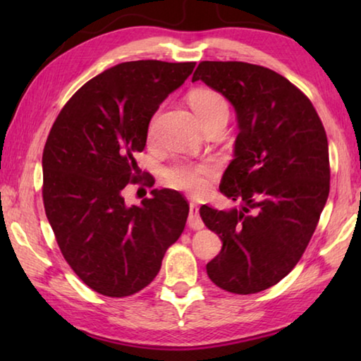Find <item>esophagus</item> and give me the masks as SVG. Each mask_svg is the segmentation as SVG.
I'll return each mask as SVG.
<instances>
[{"mask_svg": "<svg viewBox=\"0 0 361 361\" xmlns=\"http://www.w3.org/2000/svg\"><path fill=\"white\" fill-rule=\"evenodd\" d=\"M188 223H189V228L192 229H202L204 228V221L200 219L199 215V205L191 200V204H189V218H188Z\"/></svg>", "mask_w": 361, "mask_h": 361, "instance_id": "1", "label": "esophagus"}]
</instances>
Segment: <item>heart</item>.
<instances>
[{"mask_svg": "<svg viewBox=\"0 0 361 361\" xmlns=\"http://www.w3.org/2000/svg\"><path fill=\"white\" fill-rule=\"evenodd\" d=\"M194 114L197 116L200 124L216 116H228L229 106L221 94L210 89H195L188 97ZM156 129V118L151 121L148 133L152 135ZM213 173V166L210 164H192V162H176L164 169L162 178L166 185L181 191L192 194L204 192L209 186V178Z\"/></svg>", "mask_w": 361, "mask_h": 361, "instance_id": "b5f03b06", "label": "heart"}]
</instances>
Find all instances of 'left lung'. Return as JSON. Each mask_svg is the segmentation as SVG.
Masks as SVG:
<instances>
[{
  "instance_id": "obj_1",
  "label": "left lung",
  "mask_w": 361,
  "mask_h": 361,
  "mask_svg": "<svg viewBox=\"0 0 361 361\" xmlns=\"http://www.w3.org/2000/svg\"><path fill=\"white\" fill-rule=\"evenodd\" d=\"M194 81L229 100L239 127L219 191L242 207H200L223 242L207 274L219 288L252 295L288 276L309 245L329 194L326 133L307 97L264 66L200 62Z\"/></svg>"
}]
</instances>
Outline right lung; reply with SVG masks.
I'll return each instance as SVG.
<instances>
[{"label":"right lung","mask_w":361,"mask_h":361,"mask_svg":"<svg viewBox=\"0 0 361 361\" xmlns=\"http://www.w3.org/2000/svg\"><path fill=\"white\" fill-rule=\"evenodd\" d=\"M194 62H124L85 82L54 122L42 152V200L63 258L100 295L130 296L157 276L185 229L189 205L175 189L127 205L138 183L135 156L159 105Z\"/></svg>","instance_id":"obj_1"}]
</instances>
